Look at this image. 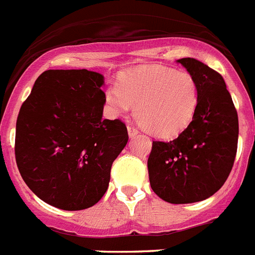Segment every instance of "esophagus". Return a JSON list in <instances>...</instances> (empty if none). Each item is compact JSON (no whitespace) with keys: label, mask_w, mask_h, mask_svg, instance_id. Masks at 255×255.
<instances>
[{"label":"esophagus","mask_w":255,"mask_h":255,"mask_svg":"<svg viewBox=\"0 0 255 255\" xmlns=\"http://www.w3.org/2000/svg\"><path fill=\"white\" fill-rule=\"evenodd\" d=\"M128 132H129L130 138H132V136H135L138 134V130L134 126H128Z\"/></svg>","instance_id":"obj_1"}]
</instances>
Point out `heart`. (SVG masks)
<instances>
[{"instance_id": "b5f03b06", "label": "heart", "mask_w": 255, "mask_h": 255, "mask_svg": "<svg viewBox=\"0 0 255 255\" xmlns=\"http://www.w3.org/2000/svg\"><path fill=\"white\" fill-rule=\"evenodd\" d=\"M105 103L115 116L135 107L136 121L150 134L170 138L184 131L194 119L199 87L186 71L169 67H139L105 90Z\"/></svg>"}]
</instances>
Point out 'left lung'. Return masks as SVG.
Here are the masks:
<instances>
[{"label": "left lung", "mask_w": 255, "mask_h": 255, "mask_svg": "<svg viewBox=\"0 0 255 255\" xmlns=\"http://www.w3.org/2000/svg\"><path fill=\"white\" fill-rule=\"evenodd\" d=\"M177 62L198 83V108L176 139L152 142L147 167L155 194L184 205L210 198L224 185L236 157L239 117L222 75L195 58Z\"/></svg>", "instance_id": "left-lung-1"}]
</instances>
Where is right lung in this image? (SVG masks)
<instances>
[{"mask_svg": "<svg viewBox=\"0 0 255 255\" xmlns=\"http://www.w3.org/2000/svg\"><path fill=\"white\" fill-rule=\"evenodd\" d=\"M103 85L96 71L47 70L20 107L16 165L27 186L53 207L77 211L98 203L129 139L125 124L103 120Z\"/></svg>", "mask_w": 255, "mask_h": 255, "instance_id": "obj_1", "label": "right lung"}]
</instances>
